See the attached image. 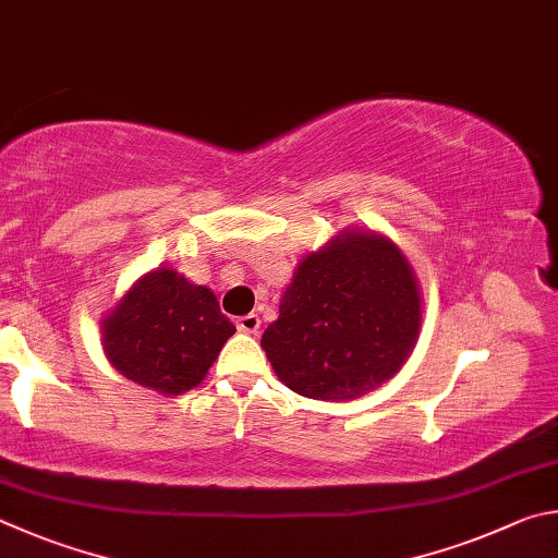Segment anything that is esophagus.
Returning a JSON list of instances; mask_svg holds the SVG:
<instances>
[{
    "instance_id": "34e87169",
    "label": "esophagus",
    "mask_w": 558,
    "mask_h": 558,
    "mask_svg": "<svg viewBox=\"0 0 558 558\" xmlns=\"http://www.w3.org/2000/svg\"><path fill=\"white\" fill-rule=\"evenodd\" d=\"M259 326H262V320L257 314H247V316L238 318V328L242 330V333H259Z\"/></svg>"
}]
</instances>
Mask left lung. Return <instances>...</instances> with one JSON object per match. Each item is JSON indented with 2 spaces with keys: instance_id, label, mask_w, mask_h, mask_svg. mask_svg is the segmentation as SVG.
Returning a JSON list of instances; mask_svg holds the SVG:
<instances>
[{
  "instance_id": "left-lung-1",
  "label": "left lung",
  "mask_w": 558,
  "mask_h": 558,
  "mask_svg": "<svg viewBox=\"0 0 558 558\" xmlns=\"http://www.w3.org/2000/svg\"><path fill=\"white\" fill-rule=\"evenodd\" d=\"M418 328L422 296L402 250L385 234L343 230L301 259L262 348L296 395L345 402L402 369Z\"/></svg>"
}]
</instances>
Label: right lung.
<instances>
[{
    "label": "right lung",
    "mask_w": 558,
    "mask_h": 558,
    "mask_svg": "<svg viewBox=\"0 0 558 558\" xmlns=\"http://www.w3.org/2000/svg\"><path fill=\"white\" fill-rule=\"evenodd\" d=\"M234 333L210 289L173 269H154L102 320V348L114 369L161 395L198 387Z\"/></svg>",
    "instance_id": "obj_1"
}]
</instances>
